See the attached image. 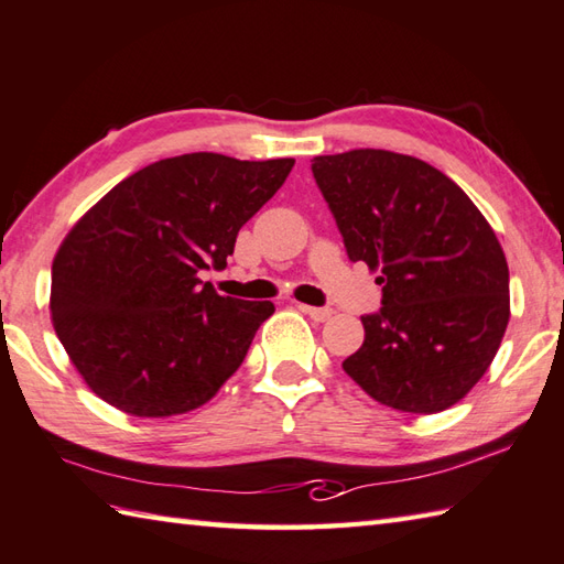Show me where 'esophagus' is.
<instances>
[{"mask_svg": "<svg viewBox=\"0 0 564 564\" xmlns=\"http://www.w3.org/2000/svg\"><path fill=\"white\" fill-rule=\"evenodd\" d=\"M299 308L311 317V321H315V323H325V321H330V315H333V311L330 308H315V305H299Z\"/></svg>", "mask_w": 564, "mask_h": 564, "instance_id": "1", "label": "esophagus"}]
</instances>
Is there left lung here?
<instances>
[{"instance_id":"obj_1","label":"left lung","mask_w":564,"mask_h":564,"mask_svg":"<svg viewBox=\"0 0 564 564\" xmlns=\"http://www.w3.org/2000/svg\"><path fill=\"white\" fill-rule=\"evenodd\" d=\"M350 261L382 285L365 343L343 370L375 402L436 414L494 362L510 317L508 261L496 231L444 172L389 150L313 160Z\"/></svg>"}]
</instances>
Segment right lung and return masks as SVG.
<instances>
[{"label":"right lung","instance_id":"obj_1","mask_svg":"<svg viewBox=\"0 0 564 564\" xmlns=\"http://www.w3.org/2000/svg\"><path fill=\"white\" fill-rule=\"evenodd\" d=\"M293 158L189 152L138 170L66 234L51 265V323L94 394L130 416L199 409L239 370L271 301L202 283Z\"/></svg>","mask_w":564,"mask_h":564}]
</instances>
